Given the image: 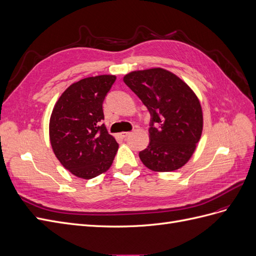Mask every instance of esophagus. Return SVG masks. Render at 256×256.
Wrapping results in <instances>:
<instances>
[{
    "label": "esophagus",
    "instance_id": "esophagus-1",
    "mask_svg": "<svg viewBox=\"0 0 256 256\" xmlns=\"http://www.w3.org/2000/svg\"><path fill=\"white\" fill-rule=\"evenodd\" d=\"M130 134H131V132H129V131H122V132L120 134V136L122 138H125L129 136Z\"/></svg>",
    "mask_w": 256,
    "mask_h": 256
}]
</instances>
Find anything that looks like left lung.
Returning <instances> with one entry per match:
<instances>
[{
  "instance_id": "8db88e82",
  "label": "left lung",
  "mask_w": 256,
  "mask_h": 256,
  "mask_svg": "<svg viewBox=\"0 0 256 256\" xmlns=\"http://www.w3.org/2000/svg\"><path fill=\"white\" fill-rule=\"evenodd\" d=\"M124 82L152 115L150 144L140 152L143 164L154 172H172L192 157L203 131V111L196 92L164 68L131 72ZM158 122L160 127H153Z\"/></svg>"
}]
</instances>
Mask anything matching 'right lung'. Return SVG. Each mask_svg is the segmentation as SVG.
I'll list each match as a JSON object with an SVG mask.
<instances>
[{"label": "right lung", "mask_w": 256, "mask_h": 256, "mask_svg": "<svg viewBox=\"0 0 256 256\" xmlns=\"http://www.w3.org/2000/svg\"><path fill=\"white\" fill-rule=\"evenodd\" d=\"M116 76L100 74L68 86L54 104L49 136L54 154L74 176L90 180L106 172L118 150L104 124L102 102Z\"/></svg>", "instance_id": "obj_1"}]
</instances>
